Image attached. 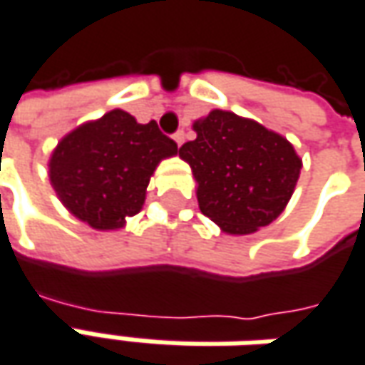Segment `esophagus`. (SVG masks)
<instances>
[{"label": "esophagus", "instance_id": "esophagus-1", "mask_svg": "<svg viewBox=\"0 0 365 365\" xmlns=\"http://www.w3.org/2000/svg\"><path fill=\"white\" fill-rule=\"evenodd\" d=\"M183 139H185V133H183V131H175V133H173V141H175V143H178V145H182Z\"/></svg>", "mask_w": 365, "mask_h": 365}]
</instances>
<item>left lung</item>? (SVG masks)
Wrapping results in <instances>:
<instances>
[{
    "mask_svg": "<svg viewBox=\"0 0 365 365\" xmlns=\"http://www.w3.org/2000/svg\"><path fill=\"white\" fill-rule=\"evenodd\" d=\"M194 129L197 137L180 147V158L192 165L202 214L230 234L269 226L299 180L293 145L228 110H212Z\"/></svg>",
    "mask_w": 365,
    "mask_h": 365,
    "instance_id": "obj_1",
    "label": "left lung"
}]
</instances>
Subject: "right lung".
Listing matches in <instances>:
<instances>
[{"mask_svg": "<svg viewBox=\"0 0 365 365\" xmlns=\"http://www.w3.org/2000/svg\"><path fill=\"white\" fill-rule=\"evenodd\" d=\"M178 143L158 123L115 108L66 135L50 159V180L70 212L96 230L120 228L145 202L149 178Z\"/></svg>", "mask_w": 365, "mask_h": 365, "instance_id": "obj_1", "label": "right lung"}]
</instances>
